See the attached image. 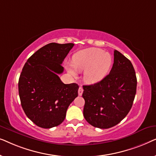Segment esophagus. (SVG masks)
Returning a JSON list of instances; mask_svg holds the SVG:
<instances>
[{"mask_svg": "<svg viewBox=\"0 0 156 156\" xmlns=\"http://www.w3.org/2000/svg\"><path fill=\"white\" fill-rule=\"evenodd\" d=\"M82 93H83V88L80 86V87H79V89H78V94H79V96H82Z\"/></svg>", "mask_w": 156, "mask_h": 156, "instance_id": "esophagus-1", "label": "esophagus"}]
</instances>
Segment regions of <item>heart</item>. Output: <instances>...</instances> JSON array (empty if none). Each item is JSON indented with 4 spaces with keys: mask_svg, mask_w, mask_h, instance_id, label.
<instances>
[{
    "mask_svg": "<svg viewBox=\"0 0 156 156\" xmlns=\"http://www.w3.org/2000/svg\"><path fill=\"white\" fill-rule=\"evenodd\" d=\"M112 63V58L109 53L99 48H89L75 53L73 56V65L67 64V69L73 76L76 75V70H85V82L94 84L107 75Z\"/></svg>",
    "mask_w": 156,
    "mask_h": 156,
    "instance_id": "b5f03b06",
    "label": "heart"
}]
</instances>
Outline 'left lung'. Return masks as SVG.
<instances>
[{"instance_id":"obj_1","label":"left lung","mask_w":156,"mask_h":156,"mask_svg":"<svg viewBox=\"0 0 156 156\" xmlns=\"http://www.w3.org/2000/svg\"><path fill=\"white\" fill-rule=\"evenodd\" d=\"M114 55L110 73L99 82L83 86L84 119L99 129L121 122L131 110L136 93L137 79L131 61L117 50Z\"/></svg>"}]
</instances>
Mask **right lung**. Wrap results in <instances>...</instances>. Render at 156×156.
<instances>
[{"label":"right lung","mask_w":156,"mask_h":156,"mask_svg":"<svg viewBox=\"0 0 156 156\" xmlns=\"http://www.w3.org/2000/svg\"><path fill=\"white\" fill-rule=\"evenodd\" d=\"M73 43L48 44L25 62L18 82L21 106L28 119L44 129L57 126L65 120L69 104L78 96L75 83L65 84L62 62Z\"/></svg>","instance_id":"obj_1"}]
</instances>
